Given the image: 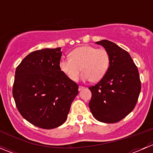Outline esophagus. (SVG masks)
<instances>
[{
  "mask_svg": "<svg viewBox=\"0 0 153 153\" xmlns=\"http://www.w3.org/2000/svg\"><path fill=\"white\" fill-rule=\"evenodd\" d=\"M85 89V87H84V86H79V87H78V90L79 91L83 90V89Z\"/></svg>",
  "mask_w": 153,
  "mask_h": 153,
  "instance_id": "1",
  "label": "esophagus"
}]
</instances>
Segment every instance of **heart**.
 I'll return each instance as SVG.
<instances>
[{"label":"heart","instance_id":"b5f03b06","mask_svg":"<svg viewBox=\"0 0 153 153\" xmlns=\"http://www.w3.org/2000/svg\"><path fill=\"white\" fill-rule=\"evenodd\" d=\"M109 66V55L104 48L82 46L72 50L69 58L59 62L61 70L72 81H77L83 72V79L99 81L106 75Z\"/></svg>","mask_w":153,"mask_h":153}]
</instances>
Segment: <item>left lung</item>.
I'll return each mask as SVG.
<instances>
[{
	"label": "left lung",
	"instance_id": "8db88e82",
	"mask_svg": "<svg viewBox=\"0 0 153 153\" xmlns=\"http://www.w3.org/2000/svg\"><path fill=\"white\" fill-rule=\"evenodd\" d=\"M109 55V67L104 78L89 86L92 98L89 109L95 119L113 124L122 120L135 108L141 92L138 68L130 55L113 42L102 40Z\"/></svg>",
	"mask_w": 153,
	"mask_h": 153
}]
</instances>
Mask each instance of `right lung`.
Listing matches in <instances>:
<instances>
[{
  "label": "right lung",
  "mask_w": 153,
  "mask_h": 153,
  "mask_svg": "<svg viewBox=\"0 0 153 153\" xmlns=\"http://www.w3.org/2000/svg\"><path fill=\"white\" fill-rule=\"evenodd\" d=\"M61 48L34 51L15 70L12 95L21 115L32 124L50 129L64 124L78 85L61 70Z\"/></svg>",
  "instance_id": "right-lung-1"
}]
</instances>
